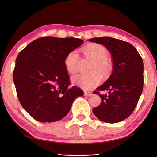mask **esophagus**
Listing matches in <instances>:
<instances>
[{"label":"esophagus","mask_w":157,"mask_h":157,"mask_svg":"<svg viewBox=\"0 0 157 157\" xmlns=\"http://www.w3.org/2000/svg\"><path fill=\"white\" fill-rule=\"evenodd\" d=\"M92 95V93L90 92H84V96H90Z\"/></svg>","instance_id":"1"}]
</instances>
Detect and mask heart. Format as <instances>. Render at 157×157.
<instances>
[{
	"instance_id": "1",
	"label": "heart",
	"mask_w": 157,
	"mask_h": 157,
	"mask_svg": "<svg viewBox=\"0 0 157 157\" xmlns=\"http://www.w3.org/2000/svg\"><path fill=\"white\" fill-rule=\"evenodd\" d=\"M84 55L94 61L92 68V75H76L71 78L73 84L84 90H90L99 85L101 82V75L107 77L113 70V64L108 56L109 52L101 44H91L83 49ZM79 55L76 51L70 52L64 61L65 69L69 73H75L78 70Z\"/></svg>"
}]
</instances>
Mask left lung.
Segmentation results:
<instances>
[{
	"label": "left lung",
	"instance_id": "obj_1",
	"mask_svg": "<svg viewBox=\"0 0 157 157\" xmlns=\"http://www.w3.org/2000/svg\"><path fill=\"white\" fill-rule=\"evenodd\" d=\"M90 42L105 46L111 53L113 72L94 94L101 103L92 109L102 121L115 123L127 119L134 111L142 94L144 84V64L137 50L129 43L111 37L89 39ZM99 91H107L101 95Z\"/></svg>",
	"mask_w": 157,
	"mask_h": 157
}]
</instances>
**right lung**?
Wrapping results in <instances>:
<instances>
[{"instance_id": "1", "label": "right lung", "mask_w": 157, "mask_h": 157, "mask_svg": "<svg viewBox=\"0 0 157 157\" xmlns=\"http://www.w3.org/2000/svg\"><path fill=\"white\" fill-rule=\"evenodd\" d=\"M84 41L75 38L45 37L26 46L16 59L13 81L21 106L38 121L64 118L74 100L84 95L81 89L69 88L64 61Z\"/></svg>"}]
</instances>
